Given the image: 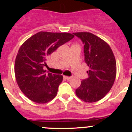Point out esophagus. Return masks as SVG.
Returning <instances> with one entry per match:
<instances>
[{
    "label": "esophagus",
    "mask_w": 132,
    "mask_h": 132,
    "mask_svg": "<svg viewBox=\"0 0 132 132\" xmlns=\"http://www.w3.org/2000/svg\"><path fill=\"white\" fill-rule=\"evenodd\" d=\"M64 78L65 79H67L68 80H69L71 79V77H68V76H64Z\"/></svg>",
    "instance_id": "1"
}]
</instances>
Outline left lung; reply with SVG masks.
Masks as SVG:
<instances>
[{"instance_id":"obj_1","label":"left lung","mask_w":132,"mask_h":132,"mask_svg":"<svg viewBox=\"0 0 132 132\" xmlns=\"http://www.w3.org/2000/svg\"><path fill=\"white\" fill-rule=\"evenodd\" d=\"M82 40L89 77L81 81L76 95L85 102H98L109 93L116 77V62L110 46L90 32H74Z\"/></svg>"}]
</instances>
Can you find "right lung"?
<instances>
[{"label":"right lung","mask_w":132,"mask_h":132,"mask_svg":"<svg viewBox=\"0 0 132 132\" xmlns=\"http://www.w3.org/2000/svg\"><path fill=\"white\" fill-rule=\"evenodd\" d=\"M73 38L70 33L41 31L20 46L16 57L14 74L19 88L30 100L46 103L57 95L62 75L46 74L43 67L48 55Z\"/></svg>","instance_id":"obj_1"}]
</instances>
